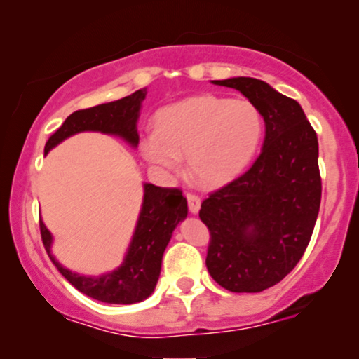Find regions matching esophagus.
<instances>
[{"label":"esophagus","instance_id":"obj_1","mask_svg":"<svg viewBox=\"0 0 359 359\" xmlns=\"http://www.w3.org/2000/svg\"><path fill=\"white\" fill-rule=\"evenodd\" d=\"M185 197H187V203H189V211L192 214H197L201 209V197L196 196V194L192 192H187L185 194Z\"/></svg>","mask_w":359,"mask_h":359}]
</instances>
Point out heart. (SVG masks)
I'll use <instances>...</instances> for the list:
<instances>
[{"label": "heart", "mask_w": 359, "mask_h": 359, "mask_svg": "<svg viewBox=\"0 0 359 359\" xmlns=\"http://www.w3.org/2000/svg\"><path fill=\"white\" fill-rule=\"evenodd\" d=\"M263 116L248 100L203 94L160 109L155 133L143 137L140 148L148 162L165 174L182 167L201 185H221L241 174L263 138Z\"/></svg>", "instance_id": "obj_1"}]
</instances>
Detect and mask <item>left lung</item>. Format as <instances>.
Segmentation results:
<instances>
[{
    "instance_id": "8db88e82",
    "label": "left lung",
    "mask_w": 359,
    "mask_h": 359,
    "mask_svg": "<svg viewBox=\"0 0 359 359\" xmlns=\"http://www.w3.org/2000/svg\"><path fill=\"white\" fill-rule=\"evenodd\" d=\"M214 84L240 90L265 121L262 154L245 174L209 194L199 217L211 233V277L229 292L273 287L302 258L319 214L317 135L295 100L253 77Z\"/></svg>"
}]
</instances>
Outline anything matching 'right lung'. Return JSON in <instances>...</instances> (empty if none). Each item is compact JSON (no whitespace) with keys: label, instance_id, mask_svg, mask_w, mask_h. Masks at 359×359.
I'll return each instance as SVG.
<instances>
[{"label":"right lung","instance_id":"right-lung-1","mask_svg":"<svg viewBox=\"0 0 359 359\" xmlns=\"http://www.w3.org/2000/svg\"><path fill=\"white\" fill-rule=\"evenodd\" d=\"M145 94V89H140L123 100L76 111L48 138V142L45 143V154H48L65 138L81 131L118 135L131 147H137L140 140L137 121ZM143 191L145 194H143L142 211L125 262L119 269L101 277H86L64 269L53 258L50 251L52 234L40 219V234L52 263L69 283H72L88 297L106 304H135L150 297L151 292L155 290L162 269L163 251L177 224L187 216V199L182 196V191L175 187H156L154 184H143Z\"/></svg>","mask_w":359,"mask_h":359}]
</instances>
